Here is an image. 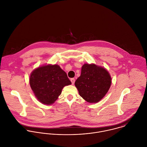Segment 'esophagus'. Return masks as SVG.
I'll return each instance as SVG.
<instances>
[{
    "mask_svg": "<svg viewBox=\"0 0 147 147\" xmlns=\"http://www.w3.org/2000/svg\"><path fill=\"white\" fill-rule=\"evenodd\" d=\"M71 82L72 84H74L75 83V79L74 78H71Z\"/></svg>",
    "mask_w": 147,
    "mask_h": 147,
    "instance_id": "34e87169",
    "label": "esophagus"
}]
</instances>
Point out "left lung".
<instances>
[{
	"label": "left lung",
	"instance_id": "8db88e82",
	"mask_svg": "<svg viewBox=\"0 0 147 147\" xmlns=\"http://www.w3.org/2000/svg\"><path fill=\"white\" fill-rule=\"evenodd\" d=\"M111 84V78L104 68L85 64L75 85L79 95L88 102H98L105 95Z\"/></svg>",
	"mask_w": 147,
	"mask_h": 147
}]
</instances>
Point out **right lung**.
Here are the masks:
<instances>
[{
	"mask_svg": "<svg viewBox=\"0 0 147 147\" xmlns=\"http://www.w3.org/2000/svg\"><path fill=\"white\" fill-rule=\"evenodd\" d=\"M71 84L66 73L58 65L38 67L31 74L30 84L35 96L44 104L50 105L57 100L65 86Z\"/></svg>",
	"mask_w": 147,
	"mask_h": 147,
	"instance_id": "1",
	"label": "right lung"
}]
</instances>
